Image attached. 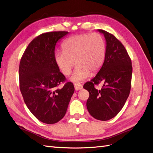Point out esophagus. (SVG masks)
Masks as SVG:
<instances>
[{"label": "esophagus", "instance_id": "esophagus-1", "mask_svg": "<svg viewBox=\"0 0 153 153\" xmlns=\"http://www.w3.org/2000/svg\"><path fill=\"white\" fill-rule=\"evenodd\" d=\"M74 87H75L76 91H80V90L83 88V85H81V84L76 83V84L74 85Z\"/></svg>", "mask_w": 153, "mask_h": 153}]
</instances>
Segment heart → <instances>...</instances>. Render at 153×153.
Masks as SVG:
<instances>
[{
    "label": "heart",
    "mask_w": 153,
    "mask_h": 153,
    "mask_svg": "<svg viewBox=\"0 0 153 153\" xmlns=\"http://www.w3.org/2000/svg\"><path fill=\"white\" fill-rule=\"evenodd\" d=\"M63 50L54 54V61L60 71L68 76L76 63L77 65L70 81L83 82L92 73H96L102 66L106 54V44L98 33L76 35L62 44Z\"/></svg>",
    "instance_id": "obj_1"
}]
</instances>
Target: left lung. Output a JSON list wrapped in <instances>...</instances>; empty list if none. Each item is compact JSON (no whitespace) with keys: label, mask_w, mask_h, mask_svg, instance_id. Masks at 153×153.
<instances>
[{"label":"left lung","mask_w":153,"mask_h":153,"mask_svg":"<svg viewBox=\"0 0 153 153\" xmlns=\"http://www.w3.org/2000/svg\"><path fill=\"white\" fill-rule=\"evenodd\" d=\"M106 54L103 64L96 76L86 83L83 88L89 92L87 101L88 111L94 118L107 121L115 117L126 102L131 91L132 67L130 57L121 42L105 30ZM104 83L100 90L94 85Z\"/></svg>","instance_id":"8db88e82"}]
</instances>
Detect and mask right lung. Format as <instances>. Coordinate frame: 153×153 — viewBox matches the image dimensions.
Returning a JSON list of instances; mask_svg holds the SVG:
<instances>
[{
  "instance_id": "add662e5",
  "label": "right lung",
  "mask_w": 153,
  "mask_h": 153,
  "mask_svg": "<svg viewBox=\"0 0 153 153\" xmlns=\"http://www.w3.org/2000/svg\"><path fill=\"white\" fill-rule=\"evenodd\" d=\"M68 32L42 33L31 42L19 65L20 90L27 107L42 122L53 124L66 114L74 87L68 82L57 88L65 77L54 61L57 42Z\"/></svg>"
}]
</instances>
